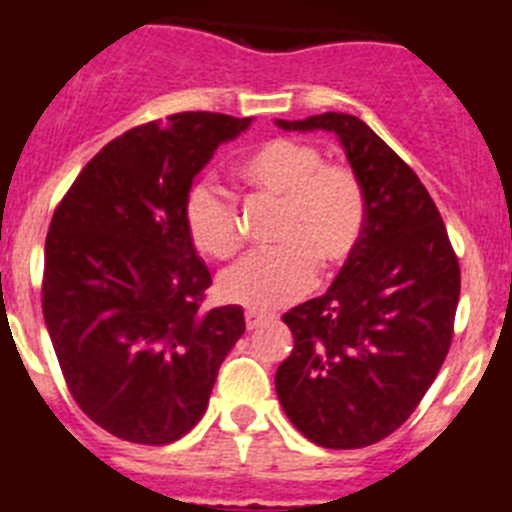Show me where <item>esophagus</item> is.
I'll list each match as a JSON object with an SVG mask.
<instances>
[{
    "instance_id": "34e87169",
    "label": "esophagus",
    "mask_w": 512,
    "mask_h": 512,
    "mask_svg": "<svg viewBox=\"0 0 512 512\" xmlns=\"http://www.w3.org/2000/svg\"><path fill=\"white\" fill-rule=\"evenodd\" d=\"M244 322H247V330H257L262 322H265V317L262 314H257V311H244Z\"/></svg>"
}]
</instances>
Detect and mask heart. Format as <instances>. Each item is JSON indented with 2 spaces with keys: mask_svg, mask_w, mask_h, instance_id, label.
Wrapping results in <instances>:
<instances>
[{
  "mask_svg": "<svg viewBox=\"0 0 512 512\" xmlns=\"http://www.w3.org/2000/svg\"><path fill=\"white\" fill-rule=\"evenodd\" d=\"M239 177L255 195L278 203L268 242L231 265L219 278V293L231 304L275 309L301 299L314 273L348 260L366 224V195L353 170L324 164L309 141L273 139L239 162ZM182 221L195 250L226 260L242 247L237 211L221 188L201 180L190 188Z\"/></svg>",
  "mask_w": 512,
  "mask_h": 512,
  "instance_id": "b5f03b06",
  "label": "heart"
}]
</instances>
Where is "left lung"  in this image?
<instances>
[{
	"mask_svg": "<svg viewBox=\"0 0 512 512\" xmlns=\"http://www.w3.org/2000/svg\"><path fill=\"white\" fill-rule=\"evenodd\" d=\"M335 133L366 195L361 242L319 299L283 314L293 350L275 373L283 412L322 448H363L415 412L446 361L461 270L420 177L355 115L275 121Z\"/></svg>",
	"mask_w": 512,
	"mask_h": 512,
	"instance_id": "left-lung-1",
	"label": "left lung"
}]
</instances>
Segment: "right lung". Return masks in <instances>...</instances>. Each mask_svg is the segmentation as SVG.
I'll list each match as a JSON object with an SVG mask.
<instances>
[{
	"mask_svg": "<svg viewBox=\"0 0 512 512\" xmlns=\"http://www.w3.org/2000/svg\"><path fill=\"white\" fill-rule=\"evenodd\" d=\"M252 118L177 113L131 128L79 172L51 219L43 317L74 402L108 433L167 446L203 417L244 335L242 306L198 311L211 273L182 206Z\"/></svg>",
	"mask_w": 512,
	"mask_h": 512,
	"instance_id": "right-lung-1",
	"label": "right lung"
}]
</instances>
